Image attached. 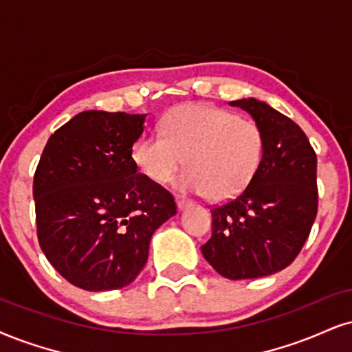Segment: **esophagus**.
Returning <instances> with one entry per match:
<instances>
[{
	"mask_svg": "<svg viewBox=\"0 0 352 352\" xmlns=\"http://www.w3.org/2000/svg\"><path fill=\"white\" fill-rule=\"evenodd\" d=\"M190 204H192V202H190L189 199H183V197L176 199V206H177V209H179V210H183V209H186V207H189Z\"/></svg>",
	"mask_w": 352,
	"mask_h": 352,
	"instance_id": "esophagus-1",
	"label": "esophagus"
}]
</instances>
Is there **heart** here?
I'll return each instance as SVG.
<instances>
[{"label": "heart", "mask_w": 352, "mask_h": 352, "mask_svg": "<svg viewBox=\"0 0 352 352\" xmlns=\"http://www.w3.org/2000/svg\"><path fill=\"white\" fill-rule=\"evenodd\" d=\"M132 162L143 176L163 184L175 179L183 192H206L210 201L236 197L258 173L264 158V133L254 120L204 102L173 107L162 122V135L133 143Z\"/></svg>", "instance_id": "heart-1"}]
</instances>
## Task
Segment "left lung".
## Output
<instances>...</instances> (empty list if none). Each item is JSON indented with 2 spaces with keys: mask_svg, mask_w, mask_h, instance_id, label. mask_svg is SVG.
<instances>
[{
  "mask_svg": "<svg viewBox=\"0 0 352 352\" xmlns=\"http://www.w3.org/2000/svg\"><path fill=\"white\" fill-rule=\"evenodd\" d=\"M264 133V158L240 196L212 209V236L201 246L227 279H258L300 253L318 210L316 155L303 130L254 98L232 101Z\"/></svg>",
  "mask_w": 352,
  "mask_h": 352,
  "instance_id": "left-lung-1",
  "label": "left lung"
}]
</instances>
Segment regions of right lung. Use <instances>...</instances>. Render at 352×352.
I'll return each mask as SVG.
<instances>
[{
	"instance_id": "right-lung-1",
	"label": "right lung",
	"mask_w": 352,
	"mask_h": 352,
	"mask_svg": "<svg viewBox=\"0 0 352 352\" xmlns=\"http://www.w3.org/2000/svg\"><path fill=\"white\" fill-rule=\"evenodd\" d=\"M146 114L85 111L47 142L34 175L38 245L60 276L89 292L135 280L175 197L137 173Z\"/></svg>"
}]
</instances>
